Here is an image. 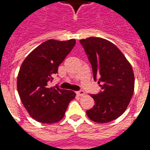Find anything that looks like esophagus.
I'll return each mask as SVG.
<instances>
[{
    "mask_svg": "<svg viewBox=\"0 0 150 150\" xmlns=\"http://www.w3.org/2000/svg\"><path fill=\"white\" fill-rule=\"evenodd\" d=\"M76 94L78 95V96H83L85 94V92L83 91V90H80V91H76Z\"/></svg>",
    "mask_w": 150,
    "mask_h": 150,
    "instance_id": "34e87169",
    "label": "esophagus"
}]
</instances>
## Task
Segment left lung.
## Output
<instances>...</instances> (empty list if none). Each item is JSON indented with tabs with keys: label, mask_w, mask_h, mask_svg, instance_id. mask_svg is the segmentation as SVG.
Masks as SVG:
<instances>
[{
	"label": "left lung",
	"mask_w": 150,
	"mask_h": 150,
	"mask_svg": "<svg viewBox=\"0 0 150 150\" xmlns=\"http://www.w3.org/2000/svg\"><path fill=\"white\" fill-rule=\"evenodd\" d=\"M91 64L94 79L101 88L91 95L95 105L88 110L89 119L108 123L125 112L134 91V74L132 66L116 45L102 38L80 39Z\"/></svg>",
	"instance_id": "obj_1"
}]
</instances>
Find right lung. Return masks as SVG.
Listing matches in <instances>:
<instances>
[{
	"label": "right lung",
	"mask_w": 150,
	"mask_h": 150,
	"mask_svg": "<svg viewBox=\"0 0 150 150\" xmlns=\"http://www.w3.org/2000/svg\"><path fill=\"white\" fill-rule=\"evenodd\" d=\"M75 45V39L47 40L31 51L21 64L17 81L18 94L30 116L38 122H59L75 97L73 91L48 86Z\"/></svg>",
	"instance_id": "right-lung-1"
}]
</instances>
